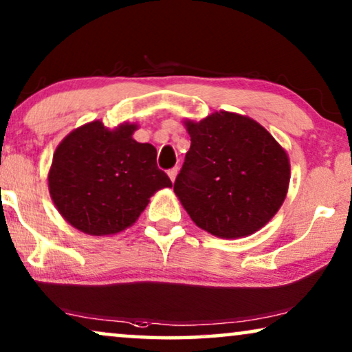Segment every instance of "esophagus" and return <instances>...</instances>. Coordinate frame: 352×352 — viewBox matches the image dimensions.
<instances>
[{
  "label": "esophagus",
  "mask_w": 352,
  "mask_h": 352,
  "mask_svg": "<svg viewBox=\"0 0 352 352\" xmlns=\"http://www.w3.org/2000/svg\"><path fill=\"white\" fill-rule=\"evenodd\" d=\"M177 174H178V167H172V169H169L167 170V175H169V178L172 182L175 180V177H177Z\"/></svg>",
  "instance_id": "obj_1"
}]
</instances>
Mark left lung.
<instances>
[{"label": "left lung", "mask_w": 352, "mask_h": 352, "mask_svg": "<svg viewBox=\"0 0 352 352\" xmlns=\"http://www.w3.org/2000/svg\"><path fill=\"white\" fill-rule=\"evenodd\" d=\"M185 124L191 146L174 191L191 220L226 239L268 223L290 180L289 157L274 137L250 118L228 111Z\"/></svg>", "instance_id": "left-lung-1"}]
</instances>
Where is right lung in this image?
Instances as JSON below:
<instances>
[{"instance_id":"obj_1","label":"right lung","mask_w":352,"mask_h":352,"mask_svg":"<svg viewBox=\"0 0 352 352\" xmlns=\"http://www.w3.org/2000/svg\"><path fill=\"white\" fill-rule=\"evenodd\" d=\"M135 124L110 131L92 121L63 138L52 157L49 191L68 223L92 236L131 226L157 190L172 186L156 148L138 143Z\"/></svg>"}]
</instances>
